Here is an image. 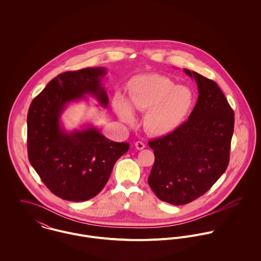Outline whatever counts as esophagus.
<instances>
[{"instance_id": "esophagus-1", "label": "esophagus", "mask_w": 261, "mask_h": 261, "mask_svg": "<svg viewBox=\"0 0 261 261\" xmlns=\"http://www.w3.org/2000/svg\"><path fill=\"white\" fill-rule=\"evenodd\" d=\"M135 147L137 148V149H144L146 148V146H145V144L144 143H142V142H137L136 144H135Z\"/></svg>"}]
</instances>
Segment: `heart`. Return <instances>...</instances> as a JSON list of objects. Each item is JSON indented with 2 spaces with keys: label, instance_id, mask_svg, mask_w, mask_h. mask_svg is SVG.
<instances>
[{
  "label": "heart",
  "instance_id": "1",
  "mask_svg": "<svg viewBox=\"0 0 261 261\" xmlns=\"http://www.w3.org/2000/svg\"><path fill=\"white\" fill-rule=\"evenodd\" d=\"M128 101L117 93L113 107L118 116L126 121L134 120L130 110L147 112L145 128L153 136H167L183 122L193 105V92L184 85H175L169 77L160 74L141 75L128 84Z\"/></svg>",
  "mask_w": 261,
  "mask_h": 261
}]
</instances>
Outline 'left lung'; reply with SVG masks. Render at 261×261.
<instances>
[{
    "mask_svg": "<svg viewBox=\"0 0 261 261\" xmlns=\"http://www.w3.org/2000/svg\"><path fill=\"white\" fill-rule=\"evenodd\" d=\"M184 72L198 86L193 112L176 130L149 142L154 154L149 187L173 205L194 201L223 175L234 130V112L217 83L189 69Z\"/></svg>",
    "mask_w": 261,
    "mask_h": 261,
    "instance_id": "obj_1",
    "label": "left lung"
}]
</instances>
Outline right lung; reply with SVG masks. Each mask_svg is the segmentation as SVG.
I'll list each match as a JSON object with an SVG mask.
<instances>
[{
	"instance_id": "obj_1",
	"label": "right lung",
	"mask_w": 261,
	"mask_h": 261,
	"mask_svg": "<svg viewBox=\"0 0 261 261\" xmlns=\"http://www.w3.org/2000/svg\"><path fill=\"white\" fill-rule=\"evenodd\" d=\"M106 74L103 67L61 73L30 106L28 158L42 182L61 199L81 202L95 197L108 183L115 162L129 149L127 143L112 142L92 125L67 132L61 123L66 107L85 95L108 108L101 84Z\"/></svg>"
}]
</instances>
